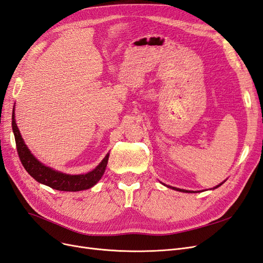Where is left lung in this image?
<instances>
[{
  "mask_svg": "<svg viewBox=\"0 0 263 263\" xmlns=\"http://www.w3.org/2000/svg\"><path fill=\"white\" fill-rule=\"evenodd\" d=\"M226 180H224L223 182H221V183H219V184H217L216 185V187H214V188H212V190H213V189H216V188H218L219 187V185H222L224 182H225ZM164 185H166V184H164ZM166 187H168V188H171V189H174V190H177V191H180V192H199V191H190V190H184V189H179V188H175V187H172V185H166Z\"/></svg>",
  "mask_w": 263,
  "mask_h": 263,
  "instance_id": "8db88e82",
  "label": "left lung"
}]
</instances>
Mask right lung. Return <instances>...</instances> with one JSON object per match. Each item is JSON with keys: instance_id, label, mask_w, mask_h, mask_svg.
Returning a JSON list of instances; mask_svg holds the SVG:
<instances>
[{"instance_id": "add662e5", "label": "right lung", "mask_w": 263, "mask_h": 263, "mask_svg": "<svg viewBox=\"0 0 263 263\" xmlns=\"http://www.w3.org/2000/svg\"><path fill=\"white\" fill-rule=\"evenodd\" d=\"M12 128L15 137L16 147H17V153L24 168L26 169V172L33 178V179L42 184L48 185L50 188L59 191L73 192L87 190L91 187H94V185L100 180V178L103 177L106 171L109 153L91 172L80 175H70L59 172L39 162V160L33 156V154H31V152L29 151L26 144H25L24 139L18 130V126L16 124L15 105L12 115Z\"/></svg>"}]
</instances>
